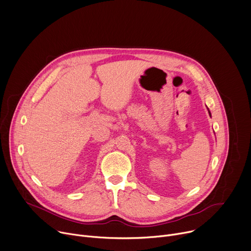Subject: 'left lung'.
Here are the masks:
<instances>
[{"label": "left lung", "mask_w": 251, "mask_h": 251, "mask_svg": "<svg viewBox=\"0 0 251 251\" xmlns=\"http://www.w3.org/2000/svg\"><path fill=\"white\" fill-rule=\"evenodd\" d=\"M207 110H208V113H209V116L211 117V113H210V111H209V109H208V108H207Z\"/></svg>", "instance_id": "obj_1"}]
</instances>
